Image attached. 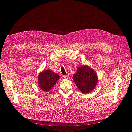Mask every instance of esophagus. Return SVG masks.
I'll return each instance as SVG.
<instances>
[{
  "instance_id": "1",
  "label": "esophagus",
  "mask_w": 132,
  "mask_h": 132,
  "mask_svg": "<svg viewBox=\"0 0 132 132\" xmlns=\"http://www.w3.org/2000/svg\"><path fill=\"white\" fill-rule=\"evenodd\" d=\"M63 77H64V78L65 79H67L68 78V75H64V76Z\"/></svg>"
}]
</instances>
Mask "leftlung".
Here are the masks:
<instances>
[{"label": "left lung", "instance_id": "left-lung-1", "mask_svg": "<svg viewBox=\"0 0 132 132\" xmlns=\"http://www.w3.org/2000/svg\"><path fill=\"white\" fill-rule=\"evenodd\" d=\"M72 79L78 88L83 93H89L97 84L98 77L95 71L88 66L79 67Z\"/></svg>", "mask_w": 132, "mask_h": 132}]
</instances>
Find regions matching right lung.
Instances as JSON below:
<instances>
[{"label":"right lung","instance_id":"right-lung-1","mask_svg":"<svg viewBox=\"0 0 132 132\" xmlns=\"http://www.w3.org/2000/svg\"><path fill=\"white\" fill-rule=\"evenodd\" d=\"M60 76L57 73L53 72L50 69L45 70L40 73L38 77V84L42 90L49 91L56 84Z\"/></svg>","mask_w":132,"mask_h":132}]
</instances>
